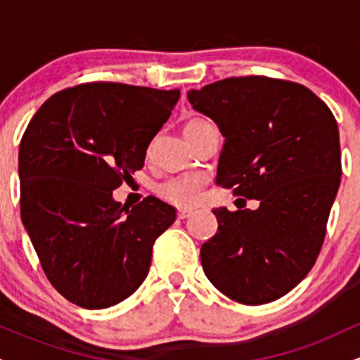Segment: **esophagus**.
<instances>
[{
  "label": "esophagus",
  "mask_w": 360,
  "mask_h": 360,
  "mask_svg": "<svg viewBox=\"0 0 360 360\" xmlns=\"http://www.w3.org/2000/svg\"><path fill=\"white\" fill-rule=\"evenodd\" d=\"M193 214V210H179V212H177V218H179V220H186V218H189Z\"/></svg>",
  "instance_id": "1"
}]
</instances>
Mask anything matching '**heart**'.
<instances>
[{
  "instance_id": "heart-1",
  "label": "heart",
  "mask_w": 360,
  "mask_h": 360,
  "mask_svg": "<svg viewBox=\"0 0 360 360\" xmlns=\"http://www.w3.org/2000/svg\"><path fill=\"white\" fill-rule=\"evenodd\" d=\"M206 127H210L208 122L205 120H189L184 125V135L189 142H194V139L198 137L201 130H205ZM205 186V177L201 174H183L171 177V179L164 181L159 186V194L164 200L172 203L179 208H188L193 206L198 201L201 189Z\"/></svg>"
}]
</instances>
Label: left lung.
Wrapping results in <instances>:
<instances>
[{"instance_id": "left-lung-1", "label": "left lung", "mask_w": 360, "mask_h": 360, "mask_svg": "<svg viewBox=\"0 0 360 360\" xmlns=\"http://www.w3.org/2000/svg\"><path fill=\"white\" fill-rule=\"evenodd\" d=\"M188 100L225 137L217 184L260 201L213 210L218 232L201 247V266L230 300L271 303L320 254L342 176L335 118L308 88L266 76L217 81Z\"/></svg>"}]
</instances>
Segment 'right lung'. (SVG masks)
Here are the masks:
<instances>
[{"mask_svg":"<svg viewBox=\"0 0 360 360\" xmlns=\"http://www.w3.org/2000/svg\"><path fill=\"white\" fill-rule=\"evenodd\" d=\"M179 89L91 82L40 106L18 152L20 210L45 276L86 309L118 304L147 278L174 206L148 196L131 210L113 189L143 167Z\"/></svg>","mask_w":360,"mask_h":360,"instance_id":"1","label":"right lung"}]
</instances>
